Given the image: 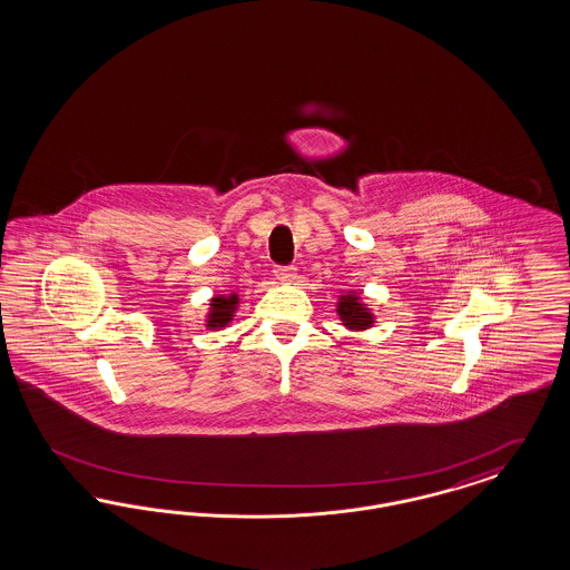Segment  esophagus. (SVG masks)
<instances>
[{"mask_svg": "<svg viewBox=\"0 0 570 570\" xmlns=\"http://www.w3.org/2000/svg\"><path fill=\"white\" fill-rule=\"evenodd\" d=\"M274 274L279 282L291 284V282H295L296 279V267H293V265H277L274 269Z\"/></svg>", "mask_w": 570, "mask_h": 570, "instance_id": "1", "label": "esophagus"}]
</instances>
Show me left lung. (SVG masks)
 Returning a JSON list of instances; mask_svg holds the SVG:
<instances>
[{"mask_svg":"<svg viewBox=\"0 0 570 570\" xmlns=\"http://www.w3.org/2000/svg\"><path fill=\"white\" fill-rule=\"evenodd\" d=\"M336 312L341 315V320L345 322V326L352 328V331H364V328L373 326V314L362 305L357 295L341 296V301L336 305Z\"/></svg>","mask_w":570,"mask_h":570,"instance_id":"left-lung-1","label":"left lung"}]
</instances>
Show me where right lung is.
I'll list each match as a JSON object with an SVG mask.
<instances>
[{"label":"right lung","instance_id":"right-lung-1","mask_svg":"<svg viewBox=\"0 0 570 570\" xmlns=\"http://www.w3.org/2000/svg\"><path fill=\"white\" fill-rule=\"evenodd\" d=\"M237 295L215 296L210 303V315H208V328L218 331L223 326H227L232 322V317L236 314Z\"/></svg>","mask_w":570,"mask_h":570}]
</instances>
